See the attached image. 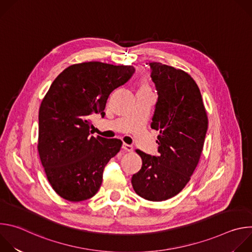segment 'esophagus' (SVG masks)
Here are the masks:
<instances>
[{
	"mask_svg": "<svg viewBox=\"0 0 252 252\" xmlns=\"http://www.w3.org/2000/svg\"><path fill=\"white\" fill-rule=\"evenodd\" d=\"M122 149L124 150V151H126V152H132L133 151V148H132V146H129V145H126V143H124L123 145V147H122Z\"/></svg>",
	"mask_w": 252,
	"mask_h": 252,
	"instance_id": "1",
	"label": "esophagus"
}]
</instances>
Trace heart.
I'll return each instance as SVG.
<instances>
[{"label": "heart", "mask_w": 252, "mask_h": 252, "mask_svg": "<svg viewBox=\"0 0 252 252\" xmlns=\"http://www.w3.org/2000/svg\"><path fill=\"white\" fill-rule=\"evenodd\" d=\"M140 90H141L140 92H150V87H149L147 81L142 80L140 82Z\"/></svg>", "instance_id": "obj_1"}]
</instances>
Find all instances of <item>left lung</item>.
<instances>
[{
  "label": "left lung",
  "mask_w": 252,
  "mask_h": 252,
  "mask_svg": "<svg viewBox=\"0 0 252 252\" xmlns=\"http://www.w3.org/2000/svg\"><path fill=\"white\" fill-rule=\"evenodd\" d=\"M149 64L158 93L151 126L159 131L158 155L137 151L142 165L132 175L131 185L142 198L162 201L189 182L202 152L208 121L200 91L189 74L157 62Z\"/></svg>",
  "instance_id": "obj_1"
}]
</instances>
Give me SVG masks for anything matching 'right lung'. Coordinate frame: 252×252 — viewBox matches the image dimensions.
Returning a JSON list of instances; mask_svg holds the SVG:
<instances>
[{
  "label": "right lung",
  "instance_id": "obj_1",
  "mask_svg": "<svg viewBox=\"0 0 252 252\" xmlns=\"http://www.w3.org/2000/svg\"><path fill=\"white\" fill-rule=\"evenodd\" d=\"M134 71L132 65L88 62L69 65L53 82L40 106L38 151L48 181L63 198L83 201L99 189L104 166L123 142L91 135V118L104 117L110 94Z\"/></svg>",
  "mask_w": 252,
  "mask_h": 252
}]
</instances>
